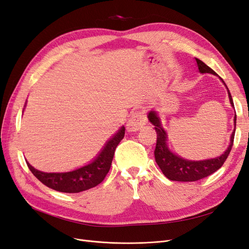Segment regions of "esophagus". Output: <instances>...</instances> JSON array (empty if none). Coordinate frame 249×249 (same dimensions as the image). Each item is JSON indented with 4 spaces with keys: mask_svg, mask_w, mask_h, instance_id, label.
Instances as JSON below:
<instances>
[{
    "mask_svg": "<svg viewBox=\"0 0 249 249\" xmlns=\"http://www.w3.org/2000/svg\"><path fill=\"white\" fill-rule=\"evenodd\" d=\"M146 123V118L144 111L139 110L136 111L131 115L126 123V130L129 132H136L139 131L141 127L145 124Z\"/></svg>",
    "mask_w": 249,
    "mask_h": 249,
    "instance_id": "34e87169",
    "label": "esophagus"
}]
</instances>
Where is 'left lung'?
<instances>
[{"mask_svg": "<svg viewBox=\"0 0 249 249\" xmlns=\"http://www.w3.org/2000/svg\"><path fill=\"white\" fill-rule=\"evenodd\" d=\"M196 62H197V66L200 73H212L217 76L216 72L207 64L203 63L201 60L196 59ZM221 81L223 82L222 79ZM223 84L225 85L224 82ZM225 87L228 89L230 103L231 105V107H233V102H232L230 90L227 85H225ZM236 116L237 115L235 114V117H233L235 129H233L231 133L230 145L228 146L227 149H225V152L219 157L213 158V159L191 161V160H186L184 158L179 157L171 152L167 145V133L162 126L159 115H158V113L154 110L149 111L147 115L148 120L155 125V130L157 132L155 159L158 166H159L160 169L162 170L163 175L170 180H178V182H195V180H198L206 177H209L210 175L214 173L216 170L219 169L225 162V160L228 159L231 149L232 147L233 136H235V131H236V120H237Z\"/></svg>", "mask_w": 249, "mask_h": 249, "instance_id": "1", "label": "left lung"}]
</instances>
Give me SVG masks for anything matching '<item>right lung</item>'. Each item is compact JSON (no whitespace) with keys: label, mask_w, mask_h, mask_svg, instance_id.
<instances>
[{"label":"right lung","mask_w":249,"mask_h":249,"mask_svg":"<svg viewBox=\"0 0 249 249\" xmlns=\"http://www.w3.org/2000/svg\"><path fill=\"white\" fill-rule=\"evenodd\" d=\"M124 136V126L110 138L95 159L85 166L67 172H43L27 162L29 169L42 184L59 192L79 193L101 184L110 170L115 148Z\"/></svg>","instance_id":"1"}]
</instances>
